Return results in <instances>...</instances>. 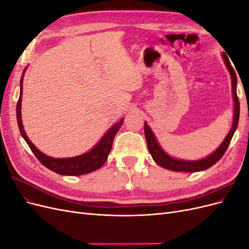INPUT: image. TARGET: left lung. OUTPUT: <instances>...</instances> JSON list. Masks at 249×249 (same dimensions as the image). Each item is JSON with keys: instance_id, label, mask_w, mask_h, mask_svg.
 Wrapping results in <instances>:
<instances>
[{"instance_id": "obj_1", "label": "left lung", "mask_w": 249, "mask_h": 249, "mask_svg": "<svg viewBox=\"0 0 249 249\" xmlns=\"http://www.w3.org/2000/svg\"><path fill=\"white\" fill-rule=\"evenodd\" d=\"M222 57L224 59L225 65H227L228 70L231 73V87H232L231 90H232V97H233V106H235V108H233V110H235V114H233V122H232L231 131L227 135V137H225L223 142L219 145V147H218L213 154H211L207 158H203V159H201V160L185 161V160L175 159V158H172L165 153L162 149V147L159 145V143H158L153 131L150 130L148 124L146 123H144V134H145V139H146V143H147L148 152L150 155H152L154 161L158 165H160L161 167L166 168L168 170L180 171V172L182 171L183 172H196V171L206 170V169L210 168L211 166H213L215 163L219 161L222 158V156L224 155L225 150L228 149V147L230 145V142L233 136V133H235L237 126H238L239 116H240V103H239V99L237 95V77H236L235 70H233V67L231 66V64L229 61L228 56L225 55L224 53L222 54Z\"/></svg>"}]
</instances>
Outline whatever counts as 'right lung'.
<instances>
[{
	"mask_svg": "<svg viewBox=\"0 0 249 249\" xmlns=\"http://www.w3.org/2000/svg\"><path fill=\"white\" fill-rule=\"evenodd\" d=\"M24 72L20 79V92H19V99L17 105V118L18 124V129L21 134L22 138L26 140L29 147L31 148L33 154L39 162L49 168L50 170L54 171L56 173L62 176H82L90 173L94 170L100 169L105 162L108 159V155L111 152L112 143L114 140V137L118 130L122 126L124 123V118L120 119V122L110 127L109 131L104 135L103 138L99 141V143L88 153L83 154L81 156L72 157V158H63V159H57V158H52L47 155L41 153L39 149H37L33 143L29 140L26 132L24 130V125L21 123V94H22V77H24Z\"/></svg>",
	"mask_w": 249,
	"mask_h": 249,
	"instance_id": "1",
	"label": "right lung"
}]
</instances>
